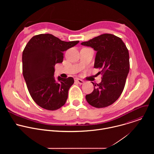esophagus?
<instances>
[{
  "mask_svg": "<svg viewBox=\"0 0 154 154\" xmlns=\"http://www.w3.org/2000/svg\"><path fill=\"white\" fill-rule=\"evenodd\" d=\"M75 81L76 82H77L79 84H80V85H83L84 83H85V82L83 80H81V79H78V78H75Z\"/></svg>",
  "mask_w": 154,
  "mask_h": 154,
  "instance_id": "obj_1",
  "label": "esophagus"
}]
</instances>
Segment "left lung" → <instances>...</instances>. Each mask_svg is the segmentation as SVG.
I'll list each match as a JSON object with an SVG mask.
<instances>
[{"label": "left lung", "instance_id": "1", "mask_svg": "<svg viewBox=\"0 0 154 154\" xmlns=\"http://www.w3.org/2000/svg\"><path fill=\"white\" fill-rule=\"evenodd\" d=\"M82 45L89 46L97 51L94 68L101 71L100 83H94V90L86 95L90 105L96 108H104L113 104L122 94L130 69L129 54L122 40L112 34L104 33Z\"/></svg>", "mask_w": 154, "mask_h": 154}]
</instances>
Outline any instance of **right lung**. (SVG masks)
Listing matches in <instances>:
<instances>
[{
    "label": "right lung",
    "instance_id": "1",
    "mask_svg": "<svg viewBox=\"0 0 154 154\" xmlns=\"http://www.w3.org/2000/svg\"><path fill=\"white\" fill-rule=\"evenodd\" d=\"M79 41L66 42L51 34L33 36L23 53V74L29 92L35 103L48 110L63 106L74 80L54 78V66L63 62V52L74 47Z\"/></svg>",
    "mask_w": 154,
    "mask_h": 154
}]
</instances>
